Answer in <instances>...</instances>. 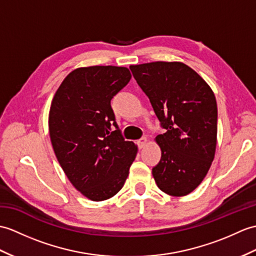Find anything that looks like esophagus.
I'll return each mask as SVG.
<instances>
[{
	"label": "esophagus",
	"instance_id": "esophagus-1",
	"mask_svg": "<svg viewBox=\"0 0 256 256\" xmlns=\"http://www.w3.org/2000/svg\"><path fill=\"white\" fill-rule=\"evenodd\" d=\"M147 144V138H142L140 140H138V148L140 150H142V148H144Z\"/></svg>",
	"mask_w": 256,
	"mask_h": 256
}]
</instances>
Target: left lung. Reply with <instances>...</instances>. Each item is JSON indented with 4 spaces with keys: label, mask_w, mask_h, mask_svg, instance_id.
Returning a JSON list of instances; mask_svg holds the SVG:
<instances>
[{
    "label": "left lung",
    "mask_w": 256,
    "mask_h": 256,
    "mask_svg": "<svg viewBox=\"0 0 256 256\" xmlns=\"http://www.w3.org/2000/svg\"><path fill=\"white\" fill-rule=\"evenodd\" d=\"M167 132L156 136L162 159L152 169L157 186L171 196L188 195L204 180L215 157L217 102L210 86L182 62L130 65Z\"/></svg>",
    "instance_id": "obj_1"
}]
</instances>
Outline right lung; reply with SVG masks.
Segmentation results:
<instances>
[{"label": "right lung", "instance_id": "1", "mask_svg": "<svg viewBox=\"0 0 256 256\" xmlns=\"http://www.w3.org/2000/svg\"><path fill=\"white\" fill-rule=\"evenodd\" d=\"M130 76L123 66L78 68L52 99L48 123L56 157L73 186L94 202L120 191L138 155V145L121 136L110 104ZM112 125L117 130L111 132Z\"/></svg>", "mask_w": 256, "mask_h": 256}]
</instances>
